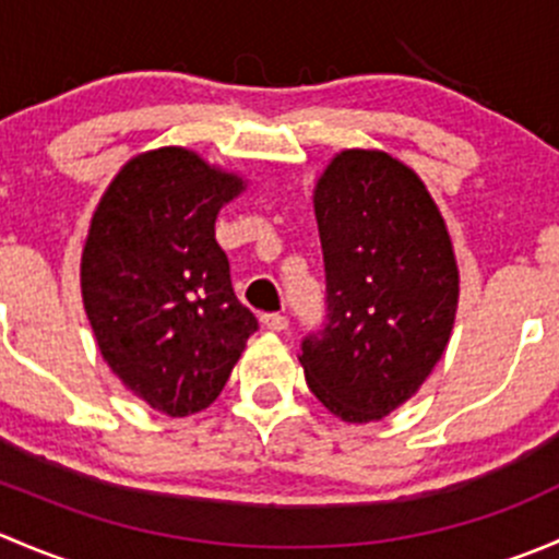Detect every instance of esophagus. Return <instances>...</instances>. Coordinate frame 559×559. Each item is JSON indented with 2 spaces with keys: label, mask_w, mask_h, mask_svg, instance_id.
Wrapping results in <instances>:
<instances>
[{
  "label": "esophagus",
  "mask_w": 559,
  "mask_h": 559,
  "mask_svg": "<svg viewBox=\"0 0 559 559\" xmlns=\"http://www.w3.org/2000/svg\"><path fill=\"white\" fill-rule=\"evenodd\" d=\"M262 324L267 326L270 332H286L289 330V319L284 313H264Z\"/></svg>",
  "instance_id": "1"
}]
</instances>
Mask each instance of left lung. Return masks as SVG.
<instances>
[{
	"label": "left lung",
	"mask_w": 559,
	"mask_h": 559,
	"mask_svg": "<svg viewBox=\"0 0 559 559\" xmlns=\"http://www.w3.org/2000/svg\"><path fill=\"white\" fill-rule=\"evenodd\" d=\"M326 324L302 341L306 381L348 425L408 403L443 357L460 302L452 235L408 165L346 148L313 186Z\"/></svg>",
	"instance_id": "left-lung-1"
}]
</instances>
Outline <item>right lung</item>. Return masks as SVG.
Returning a JSON list of instances; mask_svg holds the SVG:
<instances>
[{
    "instance_id": "obj_1",
    "label": "right lung",
    "mask_w": 559,
    "mask_h": 559,
    "mask_svg": "<svg viewBox=\"0 0 559 559\" xmlns=\"http://www.w3.org/2000/svg\"><path fill=\"white\" fill-rule=\"evenodd\" d=\"M246 178L197 151L132 156L105 189L81 253V295L107 368L159 414L222 394L257 319L240 306L216 218Z\"/></svg>"
}]
</instances>
